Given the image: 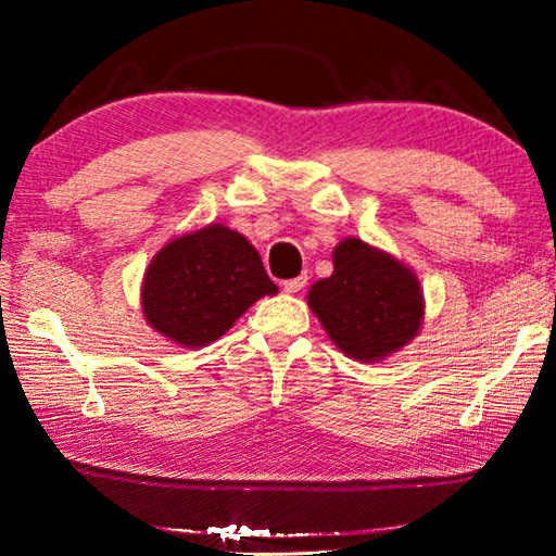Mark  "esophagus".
<instances>
[{"label":"esophagus","mask_w":556,"mask_h":556,"mask_svg":"<svg viewBox=\"0 0 556 556\" xmlns=\"http://www.w3.org/2000/svg\"><path fill=\"white\" fill-rule=\"evenodd\" d=\"M281 287H285V291H287V293H299V291L305 287V277H293V279H287L285 285H281Z\"/></svg>","instance_id":"1"}]
</instances>
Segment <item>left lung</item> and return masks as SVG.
Listing matches in <instances>:
<instances>
[{
  "label": "left lung",
  "mask_w": 556,
  "mask_h": 556,
  "mask_svg": "<svg viewBox=\"0 0 556 556\" xmlns=\"http://www.w3.org/2000/svg\"><path fill=\"white\" fill-rule=\"evenodd\" d=\"M332 277L315 281L308 305L346 356L377 363L420 332L425 301L416 271L380 248L344 239Z\"/></svg>",
  "instance_id": "left-lung-1"
}]
</instances>
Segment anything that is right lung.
Segmentation results:
<instances>
[{"label":"right lung","mask_w":556,"mask_h":556,"mask_svg":"<svg viewBox=\"0 0 556 556\" xmlns=\"http://www.w3.org/2000/svg\"><path fill=\"white\" fill-rule=\"evenodd\" d=\"M279 289L255 248L224 224L172 239L146 269L148 325L186 349L217 341L251 305Z\"/></svg>","instance_id":"obj_1"}]
</instances>
